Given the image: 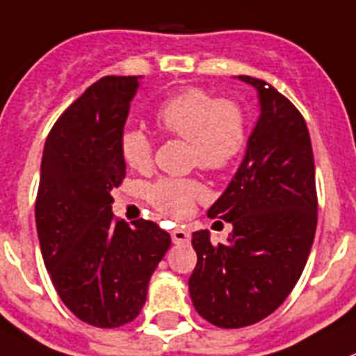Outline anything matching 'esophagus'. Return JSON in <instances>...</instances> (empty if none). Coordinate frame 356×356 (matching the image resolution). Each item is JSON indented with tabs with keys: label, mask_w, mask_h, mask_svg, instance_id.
Segmentation results:
<instances>
[{
	"label": "esophagus",
	"mask_w": 356,
	"mask_h": 356,
	"mask_svg": "<svg viewBox=\"0 0 356 356\" xmlns=\"http://www.w3.org/2000/svg\"><path fill=\"white\" fill-rule=\"evenodd\" d=\"M172 240H174V243H190L191 234L190 231L184 229V227H175V229L172 231Z\"/></svg>",
	"instance_id": "esophagus-1"
}]
</instances>
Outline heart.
Returning a JSON list of instances; mask_svg holds the SVG:
<instances>
[{
  "label": "heart",
  "instance_id": "obj_1",
  "mask_svg": "<svg viewBox=\"0 0 356 356\" xmlns=\"http://www.w3.org/2000/svg\"><path fill=\"white\" fill-rule=\"evenodd\" d=\"M157 123L168 134L190 141L191 161L204 172L225 168L245 145L242 109L197 88L184 89L163 102L157 111ZM120 147L131 168L147 170L152 165V140L140 129H125ZM202 193V186L195 181L161 179L148 188V200L165 215L184 216Z\"/></svg>",
  "mask_w": 356,
  "mask_h": 356
}]
</instances>
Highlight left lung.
Here are the masks:
<instances>
[{
	"label": "left lung",
	"instance_id": "8db88e82",
	"mask_svg": "<svg viewBox=\"0 0 356 356\" xmlns=\"http://www.w3.org/2000/svg\"><path fill=\"white\" fill-rule=\"evenodd\" d=\"M258 91L259 116L243 161L209 218L233 225L211 245L195 231L191 302L220 327L251 326L280 307L301 277L317 227L315 165L301 113L265 80L238 76Z\"/></svg>",
	"mask_w": 356,
	"mask_h": 356
}]
</instances>
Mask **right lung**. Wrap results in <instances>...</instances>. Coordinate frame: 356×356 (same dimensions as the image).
Listing matches in <instances>:
<instances>
[{"instance_id":"right-lung-1","label":"right lung","mask_w":356,"mask_h":356,"mask_svg":"<svg viewBox=\"0 0 356 356\" xmlns=\"http://www.w3.org/2000/svg\"><path fill=\"white\" fill-rule=\"evenodd\" d=\"M138 76H104L57 120L46 138L35 200L37 236L58 298L80 321L118 327L140 315L172 238L150 220L113 216L125 177L123 127Z\"/></svg>"}]
</instances>
